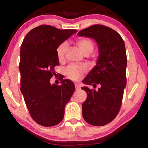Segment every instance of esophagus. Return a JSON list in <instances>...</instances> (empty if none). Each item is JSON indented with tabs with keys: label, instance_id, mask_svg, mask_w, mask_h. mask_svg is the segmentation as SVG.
Listing matches in <instances>:
<instances>
[{
	"label": "esophagus",
	"instance_id": "esophagus-1",
	"mask_svg": "<svg viewBox=\"0 0 148 148\" xmlns=\"http://www.w3.org/2000/svg\"><path fill=\"white\" fill-rule=\"evenodd\" d=\"M75 88H76V90H79L81 89V86H80L79 84H75Z\"/></svg>",
	"mask_w": 148,
	"mask_h": 148
}]
</instances>
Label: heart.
I'll return each mask as SVG.
<instances>
[{"label":"heart","mask_w":148,"mask_h":148,"mask_svg":"<svg viewBox=\"0 0 148 148\" xmlns=\"http://www.w3.org/2000/svg\"><path fill=\"white\" fill-rule=\"evenodd\" d=\"M76 44L84 55H89L92 53L94 49V44L91 40L86 38H78L76 40ZM69 44L66 42H63L57 46L56 54L59 61H63L65 54L68 49ZM87 71L86 65H77L71 64L69 65L64 70L65 74L69 78L74 81H77L82 78L84 72Z\"/></svg>","instance_id":"obj_1"}]
</instances>
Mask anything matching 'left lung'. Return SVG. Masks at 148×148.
I'll return each instance as SVG.
<instances>
[{"mask_svg": "<svg viewBox=\"0 0 148 148\" xmlns=\"http://www.w3.org/2000/svg\"><path fill=\"white\" fill-rule=\"evenodd\" d=\"M78 36L94 39L99 47L97 64L83 83L96 87L97 91L87 87V98L82 104V114L87 123L102 126L111 122L119 113L124 89L126 87L127 55L123 40L110 27L95 25L82 30Z\"/></svg>", "mask_w": 148, "mask_h": 148, "instance_id": "1", "label": "left lung"}]
</instances>
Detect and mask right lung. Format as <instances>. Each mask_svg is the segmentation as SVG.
<instances>
[{
    "label": "right lung",
    "instance_id": "add662e5",
    "mask_svg": "<svg viewBox=\"0 0 148 148\" xmlns=\"http://www.w3.org/2000/svg\"><path fill=\"white\" fill-rule=\"evenodd\" d=\"M77 32L43 25L29 31L22 42L20 89L32 118L42 126H54L62 121L65 106L75 91L71 80L62 77L58 86L51 84L50 79L59 64L57 46Z\"/></svg>",
    "mask_w": 148,
    "mask_h": 148
}]
</instances>
